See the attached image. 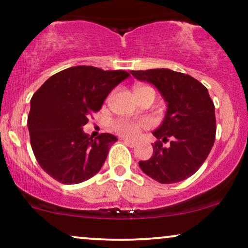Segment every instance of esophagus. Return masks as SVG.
<instances>
[{
    "label": "esophagus",
    "mask_w": 248,
    "mask_h": 248,
    "mask_svg": "<svg viewBox=\"0 0 248 248\" xmlns=\"http://www.w3.org/2000/svg\"><path fill=\"white\" fill-rule=\"evenodd\" d=\"M124 142L126 144H128V146H129V147H132V148H134V147L136 146V144H138V142H135V141H133V140H128V139H124Z\"/></svg>",
    "instance_id": "34e87169"
}]
</instances>
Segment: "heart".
I'll return each instance as SVG.
<instances>
[{
	"mask_svg": "<svg viewBox=\"0 0 248 248\" xmlns=\"http://www.w3.org/2000/svg\"><path fill=\"white\" fill-rule=\"evenodd\" d=\"M143 88H149L147 86H138L135 88L136 91L143 90ZM147 127V122H133L127 120H118L113 124V128L118 134L126 138H135L140 134L142 128Z\"/></svg>",
	"mask_w": 248,
	"mask_h": 248,
	"instance_id": "obj_1",
	"label": "heart"
}]
</instances>
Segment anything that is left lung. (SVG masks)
Returning a JSON list of instances; mask_svg holds the SVG:
<instances>
[{"label":"left lung","instance_id":"left-lung-1","mask_svg":"<svg viewBox=\"0 0 248 248\" xmlns=\"http://www.w3.org/2000/svg\"><path fill=\"white\" fill-rule=\"evenodd\" d=\"M130 73L154 85L167 102L163 121L153 132L158 141L153 144L152 157L139 162L141 170L162 184L189 178L204 163L215 143V105L207 88L191 76L169 69ZM169 138L170 146L163 147L161 142Z\"/></svg>","mask_w":248,"mask_h":248}]
</instances>
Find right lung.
<instances>
[{
	"instance_id": "obj_1",
	"label": "right lung",
	"mask_w": 248,
	"mask_h": 248,
	"mask_svg": "<svg viewBox=\"0 0 248 248\" xmlns=\"http://www.w3.org/2000/svg\"><path fill=\"white\" fill-rule=\"evenodd\" d=\"M129 77L122 70L73 66L50 77L30 101V142L39 166L62 184H78L99 172L116 136L92 140L82 130L107 95Z\"/></svg>"
}]
</instances>
